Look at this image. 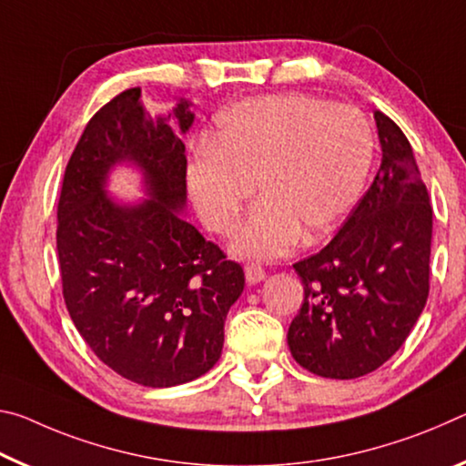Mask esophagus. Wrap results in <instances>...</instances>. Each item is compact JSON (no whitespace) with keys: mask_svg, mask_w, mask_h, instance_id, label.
<instances>
[{"mask_svg":"<svg viewBox=\"0 0 466 466\" xmlns=\"http://www.w3.org/2000/svg\"><path fill=\"white\" fill-rule=\"evenodd\" d=\"M243 270H246V280L249 285H256L266 279V270L260 264H248Z\"/></svg>","mask_w":466,"mask_h":466,"instance_id":"esophagus-1","label":"esophagus"}]
</instances>
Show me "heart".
Returning <instances> with one entry per match:
<instances>
[{
  "label": "heart",
  "mask_w": 466,
  "mask_h": 466,
  "mask_svg": "<svg viewBox=\"0 0 466 466\" xmlns=\"http://www.w3.org/2000/svg\"><path fill=\"white\" fill-rule=\"evenodd\" d=\"M371 158V126L355 106L309 95L256 96L217 117L208 147L198 148L187 165V189L204 227L228 235L258 183L262 202L231 249L272 260L301 238L314 243L345 223Z\"/></svg>",
  "instance_id": "heart-1"
}]
</instances>
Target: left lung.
Returning a JSON list of instances; mask_svg holds the SVG:
<instances>
[{
    "label": "left lung",
    "mask_w": 466,
    "mask_h": 466,
    "mask_svg": "<svg viewBox=\"0 0 466 466\" xmlns=\"http://www.w3.org/2000/svg\"><path fill=\"white\" fill-rule=\"evenodd\" d=\"M382 165L371 187L318 254L293 264L303 303L287 332L293 360L311 373L353 380L402 347L430 295L433 210L413 148L373 113Z\"/></svg>",
    "instance_id": "8db88e82"
}]
</instances>
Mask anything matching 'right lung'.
<instances>
[{
	"mask_svg": "<svg viewBox=\"0 0 466 466\" xmlns=\"http://www.w3.org/2000/svg\"><path fill=\"white\" fill-rule=\"evenodd\" d=\"M173 113L187 132L194 113ZM132 160L151 200L121 207L106 173ZM186 144L152 117L140 88L103 105L67 161L57 204V256L66 308L93 353L129 382L169 388L218 361L225 318L246 285L243 268L177 212L186 206Z\"/></svg>",
	"mask_w": 466,
	"mask_h": 466,
	"instance_id": "obj_1",
	"label": "right lung"
}]
</instances>
